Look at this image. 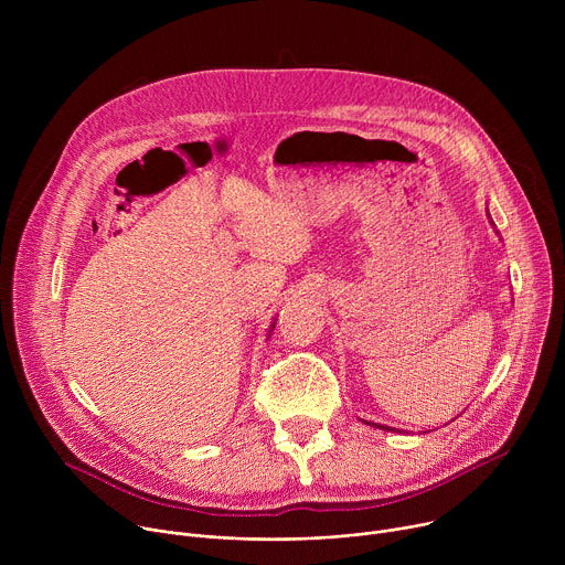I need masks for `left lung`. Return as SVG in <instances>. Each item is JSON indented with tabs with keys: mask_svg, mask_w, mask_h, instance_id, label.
<instances>
[{
	"mask_svg": "<svg viewBox=\"0 0 565 565\" xmlns=\"http://www.w3.org/2000/svg\"><path fill=\"white\" fill-rule=\"evenodd\" d=\"M366 425H371V427H375V429H384V431H395V429H391V427H384V425H375V423H366Z\"/></svg>",
	"mask_w": 565,
	"mask_h": 565,
	"instance_id": "8db88e82",
	"label": "left lung"
}]
</instances>
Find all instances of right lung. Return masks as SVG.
Masks as SVG:
<instances>
[{
    "mask_svg": "<svg viewBox=\"0 0 565 565\" xmlns=\"http://www.w3.org/2000/svg\"><path fill=\"white\" fill-rule=\"evenodd\" d=\"M273 329H275V324H273Z\"/></svg>",
    "mask_w": 565,
    "mask_h": 565,
    "instance_id": "right-lung-1",
    "label": "right lung"
}]
</instances>
